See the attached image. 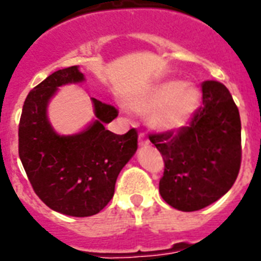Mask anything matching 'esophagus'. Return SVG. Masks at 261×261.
I'll list each match as a JSON object with an SVG mask.
<instances>
[{"mask_svg": "<svg viewBox=\"0 0 261 261\" xmlns=\"http://www.w3.org/2000/svg\"><path fill=\"white\" fill-rule=\"evenodd\" d=\"M138 144H139V147H146V146L150 144V141L143 134H141L139 135V139H138Z\"/></svg>", "mask_w": 261, "mask_h": 261, "instance_id": "34e87169", "label": "esophagus"}]
</instances>
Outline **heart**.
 <instances>
[{
    "mask_svg": "<svg viewBox=\"0 0 261 261\" xmlns=\"http://www.w3.org/2000/svg\"><path fill=\"white\" fill-rule=\"evenodd\" d=\"M199 103V87L179 80L159 81L128 100V106L134 111H150L151 126L162 133H174L187 126Z\"/></svg>",
    "mask_w": 261,
    "mask_h": 261,
    "instance_id": "heart-1",
    "label": "heart"
}]
</instances>
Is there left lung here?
Returning <instances> with one entry per match:
<instances>
[{
  "instance_id": "left-lung-1",
  "label": "left lung",
  "mask_w": 261,
  "mask_h": 261,
  "mask_svg": "<svg viewBox=\"0 0 261 261\" xmlns=\"http://www.w3.org/2000/svg\"><path fill=\"white\" fill-rule=\"evenodd\" d=\"M203 106L190 126L174 133L151 134L163 156L159 192L179 211L212 204L228 192L242 163V123L228 89L216 81L201 83Z\"/></svg>"
}]
</instances>
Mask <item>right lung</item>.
Listing matches in <instances>:
<instances>
[{"label": "right lung", "mask_w": 261, "mask_h": 261, "mask_svg": "<svg viewBox=\"0 0 261 261\" xmlns=\"http://www.w3.org/2000/svg\"><path fill=\"white\" fill-rule=\"evenodd\" d=\"M78 66L54 71L28 94L18 127V152L38 198L63 215L98 214L113 199L115 181L138 148V133L117 135L105 128L117 118L110 105L91 98L95 119L73 135L58 134L47 118L49 102L58 87L80 83Z\"/></svg>", "instance_id": "add662e5"}]
</instances>
